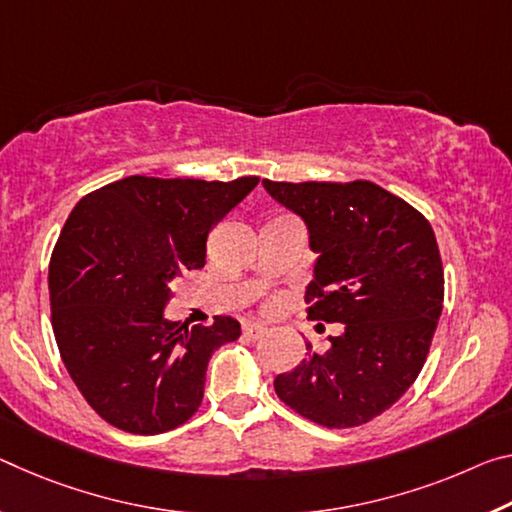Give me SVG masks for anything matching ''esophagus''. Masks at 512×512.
I'll list each match as a JSON object with an SVG mask.
<instances>
[{"instance_id":"obj_1","label":"esophagus","mask_w":512,"mask_h":512,"mask_svg":"<svg viewBox=\"0 0 512 512\" xmlns=\"http://www.w3.org/2000/svg\"><path fill=\"white\" fill-rule=\"evenodd\" d=\"M266 332L264 323H257V321H248L243 323V335L250 337V339H259Z\"/></svg>"}]
</instances>
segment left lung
Instances as JSON below:
<instances>
[{
	"label": "left lung",
	"instance_id": "obj_1",
	"mask_svg": "<svg viewBox=\"0 0 512 512\" xmlns=\"http://www.w3.org/2000/svg\"><path fill=\"white\" fill-rule=\"evenodd\" d=\"M262 184L303 218L319 255L307 319L344 323L326 353L305 344L307 358L275 378V394L314 424H367L408 392L431 348L444 303L433 227L367 180Z\"/></svg>",
	"mask_w": 512,
	"mask_h": 512
}]
</instances>
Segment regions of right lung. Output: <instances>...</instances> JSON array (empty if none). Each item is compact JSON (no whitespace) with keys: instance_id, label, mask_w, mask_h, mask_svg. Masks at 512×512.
I'll return each instance as SVG.
<instances>
[{"instance_id":"add662e5","label":"right lung","mask_w":512,"mask_h":512,"mask_svg":"<svg viewBox=\"0 0 512 512\" xmlns=\"http://www.w3.org/2000/svg\"><path fill=\"white\" fill-rule=\"evenodd\" d=\"M257 182L132 175L70 212L50 259L52 328L70 378L111 426L159 435L196 415L209 358L241 326L168 321L170 282L205 266L212 227Z\"/></svg>"}]
</instances>
